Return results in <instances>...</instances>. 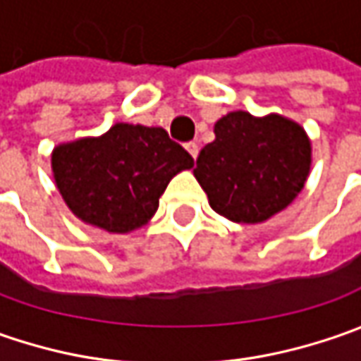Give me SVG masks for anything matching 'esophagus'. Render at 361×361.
Returning a JSON list of instances; mask_svg holds the SVG:
<instances>
[{
    "mask_svg": "<svg viewBox=\"0 0 361 361\" xmlns=\"http://www.w3.org/2000/svg\"><path fill=\"white\" fill-rule=\"evenodd\" d=\"M187 150L192 159H197V157H199V145H197V142H187Z\"/></svg>",
    "mask_w": 361,
    "mask_h": 361,
    "instance_id": "obj_1",
    "label": "esophagus"
}]
</instances>
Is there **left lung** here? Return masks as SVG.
Instances as JSON below:
<instances>
[{"mask_svg": "<svg viewBox=\"0 0 361 361\" xmlns=\"http://www.w3.org/2000/svg\"><path fill=\"white\" fill-rule=\"evenodd\" d=\"M312 166V142L293 120L229 112L192 171L209 204L233 223H263L301 192Z\"/></svg>", "mask_w": 361, "mask_h": 361, "instance_id": "left-lung-1", "label": "left lung"}]
</instances>
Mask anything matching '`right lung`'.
<instances>
[{"label":"right lung","instance_id":"1","mask_svg":"<svg viewBox=\"0 0 361 361\" xmlns=\"http://www.w3.org/2000/svg\"><path fill=\"white\" fill-rule=\"evenodd\" d=\"M192 164L164 128L124 122L98 138H78L51 152L54 180L70 211L108 233L146 225L171 178Z\"/></svg>","mask_w":361,"mask_h":361}]
</instances>
